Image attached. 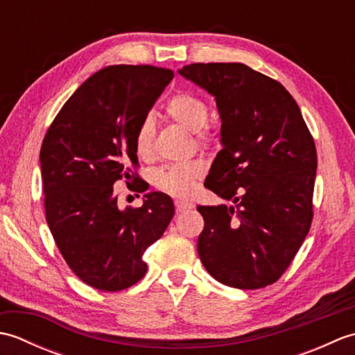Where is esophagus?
Returning <instances> with one entry per match:
<instances>
[{"label":"esophagus","instance_id":"esophagus-1","mask_svg":"<svg viewBox=\"0 0 355 355\" xmlns=\"http://www.w3.org/2000/svg\"><path fill=\"white\" fill-rule=\"evenodd\" d=\"M173 205H175L177 212H184V210H189V209L195 207L193 202L183 201V200H175V202H173Z\"/></svg>","mask_w":355,"mask_h":355}]
</instances>
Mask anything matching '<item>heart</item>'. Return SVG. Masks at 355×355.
<instances>
[{
	"label": "heart",
	"mask_w": 355,
	"mask_h": 355,
	"mask_svg": "<svg viewBox=\"0 0 355 355\" xmlns=\"http://www.w3.org/2000/svg\"><path fill=\"white\" fill-rule=\"evenodd\" d=\"M164 114L173 123L183 126L184 130L195 134V140L201 146H209L215 141V134L209 128L210 110L202 97L191 92H178L164 105ZM155 120L148 114L140 120L135 130L134 145L135 153L141 160L154 158ZM205 175V166L201 162L192 160L175 163L160 169L155 173V186L172 197H189L197 187L198 180Z\"/></svg>",
	"instance_id": "b5f03b06"
}]
</instances>
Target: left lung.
Instances as JSON below:
<instances>
[{
  "mask_svg": "<svg viewBox=\"0 0 355 355\" xmlns=\"http://www.w3.org/2000/svg\"><path fill=\"white\" fill-rule=\"evenodd\" d=\"M180 74L216 101L223 149L205 186L235 206H198V254L218 282L275 284L313 221L318 154L299 105L282 84L239 62L184 65Z\"/></svg>",
  "mask_w": 355,
  "mask_h": 355,
  "instance_id": "1",
  "label": "left lung"
}]
</instances>
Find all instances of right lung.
<instances>
[{
	"label": "right lung",
	"instance_id": "1",
	"mask_svg": "<svg viewBox=\"0 0 355 355\" xmlns=\"http://www.w3.org/2000/svg\"><path fill=\"white\" fill-rule=\"evenodd\" d=\"M173 78L153 65H110L89 76L53 120L41 146L45 220L53 239L80 281L102 291L130 288L146 275V248L173 216L162 192L141 207L119 209L114 184L134 192L140 178L134 135L140 120Z\"/></svg>",
	"mask_w": 355,
	"mask_h": 355
}]
</instances>
